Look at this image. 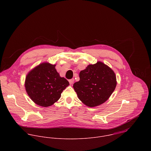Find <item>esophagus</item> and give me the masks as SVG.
Returning <instances> with one entry per match:
<instances>
[{
	"instance_id": "34e87169",
	"label": "esophagus",
	"mask_w": 151,
	"mask_h": 151,
	"mask_svg": "<svg viewBox=\"0 0 151 151\" xmlns=\"http://www.w3.org/2000/svg\"><path fill=\"white\" fill-rule=\"evenodd\" d=\"M68 81H69V83H70V84H73V83H74V78H72V79H71V80H69Z\"/></svg>"
}]
</instances>
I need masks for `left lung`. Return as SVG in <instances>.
<instances>
[{
	"label": "left lung",
	"mask_w": 151,
	"mask_h": 151,
	"mask_svg": "<svg viewBox=\"0 0 151 151\" xmlns=\"http://www.w3.org/2000/svg\"><path fill=\"white\" fill-rule=\"evenodd\" d=\"M117 85L113 70L102 62L89 65L80 73V81L73 84L78 99L90 108L105 102Z\"/></svg>",
	"instance_id": "obj_1"
}]
</instances>
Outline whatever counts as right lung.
Masks as SVG:
<instances>
[{"mask_svg":"<svg viewBox=\"0 0 151 151\" xmlns=\"http://www.w3.org/2000/svg\"><path fill=\"white\" fill-rule=\"evenodd\" d=\"M55 66L48 62L42 63L30 70L25 77L26 92L39 106L46 108L53 105L69 86L68 81L57 72Z\"/></svg>","mask_w":151,"mask_h":151,"instance_id":"add662e5","label":"right lung"}]
</instances>
